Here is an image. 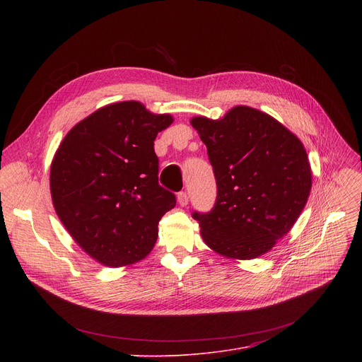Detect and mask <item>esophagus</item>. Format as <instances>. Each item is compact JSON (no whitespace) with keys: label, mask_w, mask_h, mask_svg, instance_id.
<instances>
[{"label":"esophagus","mask_w":362,"mask_h":362,"mask_svg":"<svg viewBox=\"0 0 362 362\" xmlns=\"http://www.w3.org/2000/svg\"><path fill=\"white\" fill-rule=\"evenodd\" d=\"M177 202L180 206H186L187 202H189V198H187V194L186 192H180L177 194Z\"/></svg>","instance_id":"1"}]
</instances>
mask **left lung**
<instances>
[{
  "instance_id": "1",
  "label": "left lung",
  "mask_w": 362,
  "mask_h": 362,
  "mask_svg": "<svg viewBox=\"0 0 362 362\" xmlns=\"http://www.w3.org/2000/svg\"><path fill=\"white\" fill-rule=\"evenodd\" d=\"M217 180L208 214L194 213L208 248L254 259L286 236L305 206L313 171L303 144L270 114L236 105L221 119H191Z\"/></svg>"
}]
</instances>
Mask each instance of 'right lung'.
Listing matches in <instances>:
<instances>
[{"instance_id": "right-lung-1", "label": "right lung", "mask_w": 362, "mask_h": 362, "mask_svg": "<svg viewBox=\"0 0 362 362\" xmlns=\"http://www.w3.org/2000/svg\"><path fill=\"white\" fill-rule=\"evenodd\" d=\"M139 101L98 108L74 124L49 170L54 210L82 251L105 267H127L154 248L176 197L158 185L154 141L173 123Z\"/></svg>"}]
</instances>
